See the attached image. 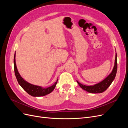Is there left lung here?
Segmentation results:
<instances>
[{
	"mask_svg": "<svg viewBox=\"0 0 128 128\" xmlns=\"http://www.w3.org/2000/svg\"><path fill=\"white\" fill-rule=\"evenodd\" d=\"M118 69V64H117V54L116 53L115 56V64L114 67L113 68V70L110 74L108 75L106 78L104 80L98 84H96L94 86H87L80 84V82L77 80V82L78 83L80 87L83 88V90L92 93V94H98V93H102L106 91L107 88L110 86L112 82L114 80L116 74Z\"/></svg>",
	"mask_w": 128,
	"mask_h": 128,
	"instance_id": "obj_1",
	"label": "left lung"
}]
</instances>
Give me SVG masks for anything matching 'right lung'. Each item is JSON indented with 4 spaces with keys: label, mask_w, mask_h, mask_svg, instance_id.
<instances>
[{
    "label": "right lung",
    "mask_w": 128,
    "mask_h": 128,
    "mask_svg": "<svg viewBox=\"0 0 128 128\" xmlns=\"http://www.w3.org/2000/svg\"><path fill=\"white\" fill-rule=\"evenodd\" d=\"M14 72L15 76L18 84L20 86L24 89V90L28 93V94L33 96H40L47 95L50 94L54 89L56 84H57L58 79H57L56 82L51 86L47 88H42L41 86H34V85L30 84L26 81L20 76V74L18 72L16 67V62H15V53L14 57Z\"/></svg>",
    "instance_id": "right-lung-1"
}]
</instances>
